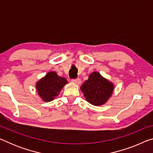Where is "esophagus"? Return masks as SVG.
Listing matches in <instances>:
<instances>
[{"label": "esophagus", "mask_w": 153, "mask_h": 153, "mask_svg": "<svg viewBox=\"0 0 153 153\" xmlns=\"http://www.w3.org/2000/svg\"><path fill=\"white\" fill-rule=\"evenodd\" d=\"M72 82H74V84H76L79 85V84H81L82 81H81V79H80L79 78H77L76 79H73V80H72Z\"/></svg>", "instance_id": "obj_1"}]
</instances>
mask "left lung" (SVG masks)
<instances>
[{
	"instance_id": "1",
	"label": "left lung",
	"mask_w": 153,
	"mask_h": 153,
	"mask_svg": "<svg viewBox=\"0 0 153 153\" xmlns=\"http://www.w3.org/2000/svg\"><path fill=\"white\" fill-rule=\"evenodd\" d=\"M114 84L102 76L100 73L94 71L90 74L88 79L80 87L86 100L94 106L105 104L112 97Z\"/></svg>"
}]
</instances>
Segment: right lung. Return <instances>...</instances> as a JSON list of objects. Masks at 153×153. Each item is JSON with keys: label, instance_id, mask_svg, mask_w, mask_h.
<instances>
[{"label": "right lung", "instance_id": "add662e5", "mask_svg": "<svg viewBox=\"0 0 153 153\" xmlns=\"http://www.w3.org/2000/svg\"><path fill=\"white\" fill-rule=\"evenodd\" d=\"M68 84L65 77L59 76L55 71H49L36 83L38 94L44 102H50L57 97L65 85Z\"/></svg>", "mask_w": 153, "mask_h": 153}]
</instances>
